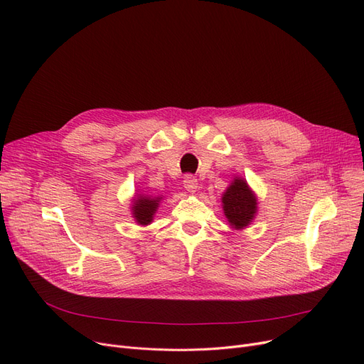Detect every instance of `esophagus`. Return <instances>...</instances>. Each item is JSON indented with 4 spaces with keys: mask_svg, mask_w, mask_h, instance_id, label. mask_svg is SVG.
<instances>
[{
    "mask_svg": "<svg viewBox=\"0 0 364 364\" xmlns=\"http://www.w3.org/2000/svg\"><path fill=\"white\" fill-rule=\"evenodd\" d=\"M183 184H184V188L187 190L188 193H195V192H196V188H198V180H196L195 177L186 176Z\"/></svg>",
    "mask_w": 364,
    "mask_h": 364,
    "instance_id": "34e87169",
    "label": "esophagus"
}]
</instances>
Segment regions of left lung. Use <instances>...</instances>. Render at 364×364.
Instances as JSON below:
<instances>
[{"label":"left lung","mask_w":364,"mask_h":364,"mask_svg":"<svg viewBox=\"0 0 364 364\" xmlns=\"http://www.w3.org/2000/svg\"><path fill=\"white\" fill-rule=\"evenodd\" d=\"M224 215L235 230H243L258 213V198L242 177H235L221 196Z\"/></svg>","instance_id":"left-lung-1"}]
</instances>
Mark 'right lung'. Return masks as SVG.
<instances>
[{"label":"right lung","instance_id":"right-lung-1","mask_svg":"<svg viewBox=\"0 0 364 364\" xmlns=\"http://www.w3.org/2000/svg\"><path fill=\"white\" fill-rule=\"evenodd\" d=\"M162 196H150V195H137L132 198L131 205V215L136 220L139 225H149L155 217Z\"/></svg>","mask_w":364,"mask_h":364}]
</instances>
